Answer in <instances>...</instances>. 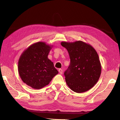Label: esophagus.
<instances>
[{"label":"esophagus","mask_w":120,"mask_h":120,"mask_svg":"<svg viewBox=\"0 0 120 120\" xmlns=\"http://www.w3.org/2000/svg\"><path fill=\"white\" fill-rule=\"evenodd\" d=\"M59 72L60 73V74H62V73H63V70L62 69H59Z\"/></svg>","instance_id":"obj_1"}]
</instances>
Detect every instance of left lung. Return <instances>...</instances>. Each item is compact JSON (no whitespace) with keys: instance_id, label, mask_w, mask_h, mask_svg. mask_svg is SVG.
Masks as SVG:
<instances>
[{"instance_id":"1","label":"left lung","mask_w":120,"mask_h":120,"mask_svg":"<svg viewBox=\"0 0 120 120\" xmlns=\"http://www.w3.org/2000/svg\"><path fill=\"white\" fill-rule=\"evenodd\" d=\"M61 45L69 53L70 63L64 72L66 82L77 93L90 90L97 83L101 66L97 51L90 45L81 41L62 42Z\"/></svg>"}]
</instances>
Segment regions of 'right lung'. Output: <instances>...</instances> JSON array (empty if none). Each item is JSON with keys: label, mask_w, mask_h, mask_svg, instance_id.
<instances>
[{"label": "right lung", "mask_w": 120, "mask_h": 120, "mask_svg": "<svg viewBox=\"0 0 120 120\" xmlns=\"http://www.w3.org/2000/svg\"><path fill=\"white\" fill-rule=\"evenodd\" d=\"M53 46L45 42L34 43L23 51L18 62V71L24 83L39 90L49 84L58 73L48 58Z\"/></svg>", "instance_id": "obj_1"}]
</instances>
